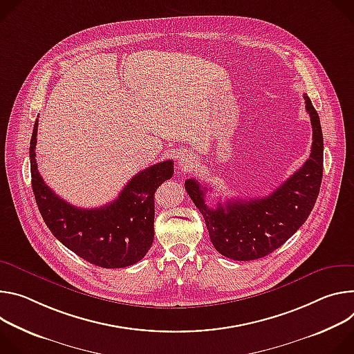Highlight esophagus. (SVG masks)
<instances>
[{"instance_id":"34e87169","label":"esophagus","mask_w":354,"mask_h":354,"mask_svg":"<svg viewBox=\"0 0 354 354\" xmlns=\"http://www.w3.org/2000/svg\"><path fill=\"white\" fill-rule=\"evenodd\" d=\"M194 157H191L189 154H185V156H183L181 159H180V163H181V166L184 167V169H191L192 166H194Z\"/></svg>"}]
</instances>
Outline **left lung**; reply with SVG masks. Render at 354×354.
I'll list each match as a JSON object with an SVG mask.
<instances>
[{
	"instance_id": "1",
	"label": "left lung",
	"mask_w": 354,
	"mask_h": 354,
	"mask_svg": "<svg viewBox=\"0 0 354 354\" xmlns=\"http://www.w3.org/2000/svg\"><path fill=\"white\" fill-rule=\"evenodd\" d=\"M312 125L309 159L279 188L263 198L227 200L216 208L205 204L207 187L188 178L185 189L205 219L214 248L238 261L261 259L284 245L309 216L324 174V136L319 115L304 94Z\"/></svg>"
}]
</instances>
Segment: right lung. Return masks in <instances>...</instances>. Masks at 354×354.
I'll return each mask as SVG.
<instances>
[{"instance_id": "add662e5", "label": "right lung", "mask_w": 354, "mask_h": 354, "mask_svg": "<svg viewBox=\"0 0 354 354\" xmlns=\"http://www.w3.org/2000/svg\"><path fill=\"white\" fill-rule=\"evenodd\" d=\"M37 122L36 120L29 147L32 189L55 238L98 267L121 268L142 260L154 238V192L173 177V160L139 171L111 204L94 209L77 208L56 195L37 171Z\"/></svg>"}]
</instances>
